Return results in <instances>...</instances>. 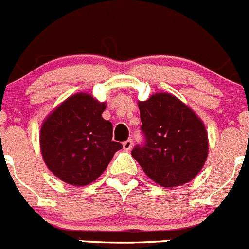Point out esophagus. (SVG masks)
Masks as SVG:
<instances>
[{
  "instance_id": "1",
  "label": "esophagus",
  "mask_w": 249,
  "mask_h": 249,
  "mask_svg": "<svg viewBox=\"0 0 249 249\" xmlns=\"http://www.w3.org/2000/svg\"><path fill=\"white\" fill-rule=\"evenodd\" d=\"M132 147H133V141L127 140L123 142V149L124 150H131Z\"/></svg>"
}]
</instances>
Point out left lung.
Masks as SVG:
<instances>
[{
  "label": "left lung",
  "instance_id": "8db88e82",
  "mask_svg": "<svg viewBox=\"0 0 249 249\" xmlns=\"http://www.w3.org/2000/svg\"><path fill=\"white\" fill-rule=\"evenodd\" d=\"M138 106L144 140L132 149V157L164 188L194 179L204 166L209 149L201 120L169 93H156Z\"/></svg>",
  "mask_w": 249,
  "mask_h": 249
}]
</instances>
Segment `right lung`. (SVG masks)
<instances>
[{"mask_svg": "<svg viewBox=\"0 0 249 249\" xmlns=\"http://www.w3.org/2000/svg\"><path fill=\"white\" fill-rule=\"evenodd\" d=\"M106 105L86 93L63 102L43 123L40 149L55 177L71 185L96 180L122 144L112 141V123L102 118Z\"/></svg>", "mask_w": 249, "mask_h": 249, "instance_id": "obj_1", "label": "right lung"}]
</instances>
